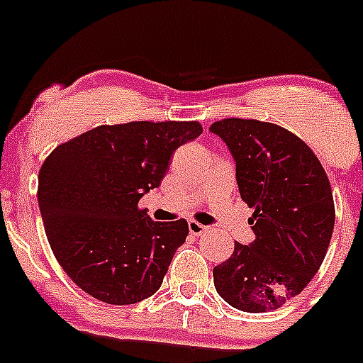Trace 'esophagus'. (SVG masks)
I'll list each match as a JSON object with an SVG mask.
<instances>
[{"instance_id":"1","label":"esophagus","mask_w":363,"mask_h":363,"mask_svg":"<svg viewBox=\"0 0 363 363\" xmlns=\"http://www.w3.org/2000/svg\"><path fill=\"white\" fill-rule=\"evenodd\" d=\"M207 230L208 227H205V225H199V223L196 221H189V232H191L192 235H203Z\"/></svg>"}]
</instances>
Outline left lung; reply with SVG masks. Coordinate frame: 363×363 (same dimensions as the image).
Listing matches in <instances>:
<instances>
[{
    "instance_id": "8db88e82",
    "label": "left lung",
    "mask_w": 363,
    "mask_h": 363,
    "mask_svg": "<svg viewBox=\"0 0 363 363\" xmlns=\"http://www.w3.org/2000/svg\"><path fill=\"white\" fill-rule=\"evenodd\" d=\"M235 162L255 239L214 268L219 297L248 313L277 310L320 268L335 227L331 185L308 145L275 124L225 118L208 128Z\"/></svg>"
}]
</instances>
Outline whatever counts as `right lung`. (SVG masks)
Masks as SVG:
<instances>
[{"label":"right lung","instance_id":"add662e5","mask_svg":"<svg viewBox=\"0 0 363 363\" xmlns=\"http://www.w3.org/2000/svg\"><path fill=\"white\" fill-rule=\"evenodd\" d=\"M198 122L99 125L53 149L39 171V211L53 255L75 284L106 304H135L162 286L185 242V219L158 223L136 207L160 187Z\"/></svg>","mask_w":363,"mask_h":363}]
</instances>
